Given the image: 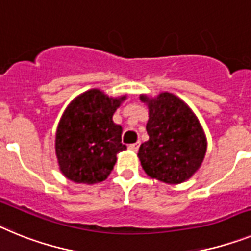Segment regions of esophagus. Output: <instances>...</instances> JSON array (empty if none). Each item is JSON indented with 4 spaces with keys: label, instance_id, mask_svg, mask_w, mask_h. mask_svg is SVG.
Here are the masks:
<instances>
[{
    "label": "esophagus",
    "instance_id": "esophagus-1",
    "mask_svg": "<svg viewBox=\"0 0 251 251\" xmlns=\"http://www.w3.org/2000/svg\"><path fill=\"white\" fill-rule=\"evenodd\" d=\"M139 147H140V143H135V144H131V145H128V149L132 150V151H138Z\"/></svg>",
    "mask_w": 251,
    "mask_h": 251
}]
</instances>
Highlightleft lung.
Returning <instances> with one entry per match:
<instances>
[{"label": "left lung", "mask_w": 251, "mask_h": 251, "mask_svg": "<svg viewBox=\"0 0 251 251\" xmlns=\"http://www.w3.org/2000/svg\"><path fill=\"white\" fill-rule=\"evenodd\" d=\"M149 108V140L138 156L145 173L168 184L186 182L200 169L207 151V138L196 113L173 93L156 97L140 95Z\"/></svg>", "instance_id": "8db88e82"}]
</instances>
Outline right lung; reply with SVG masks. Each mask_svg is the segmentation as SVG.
Segmentation results:
<instances>
[{
  "mask_svg": "<svg viewBox=\"0 0 251 251\" xmlns=\"http://www.w3.org/2000/svg\"><path fill=\"white\" fill-rule=\"evenodd\" d=\"M126 96L108 97L99 88L77 96L63 112L55 134V154L64 177L93 184L110 176L121 143L123 127L112 116Z\"/></svg>",
  "mask_w": 251,
  "mask_h": 251,
  "instance_id": "add662e5",
  "label": "right lung"
}]
</instances>
